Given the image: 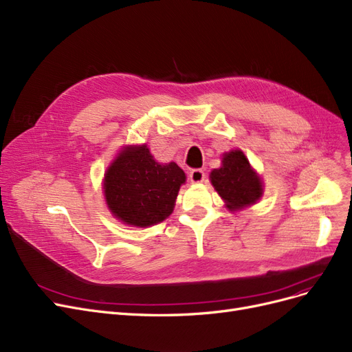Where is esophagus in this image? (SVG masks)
I'll return each instance as SVG.
<instances>
[{"label": "esophagus", "mask_w": 352, "mask_h": 352, "mask_svg": "<svg viewBox=\"0 0 352 352\" xmlns=\"http://www.w3.org/2000/svg\"><path fill=\"white\" fill-rule=\"evenodd\" d=\"M188 178H190L191 183H195V184L201 183V181L205 179V171H203V169H199V168L191 169L190 174H188Z\"/></svg>", "instance_id": "obj_1"}]
</instances>
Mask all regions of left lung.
<instances>
[{"label": "left lung", "mask_w": 352, "mask_h": 352, "mask_svg": "<svg viewBox=\"0 0 352 352\" xmlns=\"http://www.w3.org/2000/svg\"><path fill=\"white\" fill-rule=\"evenodd\" d=\"M210 181L231 210L253 205L262 196V181L241 151L223 155L222 166L213 169Z\"/></svg>", "instance_id": "1"}]
</instances>
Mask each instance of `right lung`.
Listing matches in <instances>:
<instances>
[{
    "label": "right lung",
    "mask_w": 352,
    "mask_h": 352,
    "mask_svg": "<svg viewBox=\"0 0 352 352\" xmlns=\"http://www.w3.org/2000/svg\"><path fill=\"white\" fill-rule=\"evenodd\" d=\"M184 181L186 174L175 162L157 164L144 144L127 147L105 175L108 208L129 225H155L173 213Z\"/></svg>",
    "instance_id": "add662e5"
}]
</instances>
